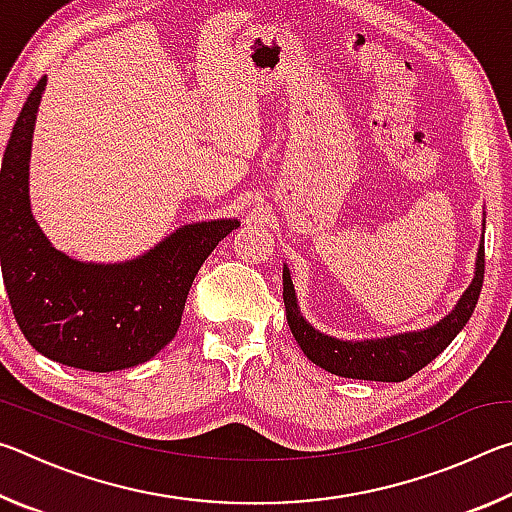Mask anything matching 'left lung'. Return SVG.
<instances>
[{
    "instance_id": "obj_1",
    "label": "left lung",
    "mask_w": 512,
    "mask_h": 512,
    "mask_svg": "<svg viewBox=\"0 0 512 512\" xmlns=\"http://www.w3.org/2000/svg\"><path fill=\"white\" fill-rule=\"evenodd\" d=\"M483 273L485 248L481 244L479 257H476L474 280L470 284V289L463 293V298L458 300L452 314L440 320L438 325L422 329V332L397 334L379 341H339L311 327L298 311L296 291H293V282L287 266H284L282 275V296L293 339L298 341L300 350L305 352L307 359L314 361L316 366L339 377L370 381H404L436 359L465 327L467 320L474 314L476 302H479Z\"/></svg>"
}]
</instances>
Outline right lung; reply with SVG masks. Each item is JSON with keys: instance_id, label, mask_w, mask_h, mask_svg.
<instances>
[{"instance_id": "add662e5", "label": "right lung", "mask_w": 512, "mask_h": 512, "mask_svg": "<svg viewBox=\"0 0 512 512\" xmlns=\"http://www.w3.org/2000/svg\"><path fill=\"white\" fill-rule=\"evenodd\" d=\"M45 79L31 90L0 171V264L13 316L40 354L112 372L153 359L180 327L187 293L237 219L185 225L144 257L83 264L49 246L29 210V155Z\"/></svg>"}]
</instances>
